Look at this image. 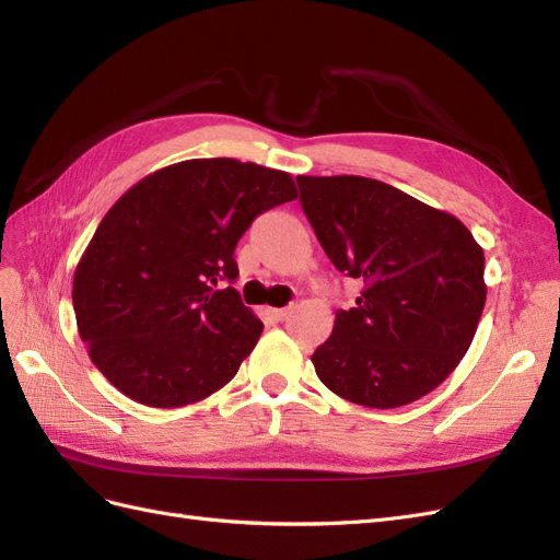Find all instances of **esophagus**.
Wrapping results in <instances>:
<instances>
[{"instance_id": "1", "label": "esophagus", "mask_w": 560, "mask_h": 560, "mask_svg": "<svg viewBox=\"0 0 560 560\" xmlns=\"http://www.w3.org/2000/svg\"><path fill=\"white\" fill-rule=\"evenodd\" d=\"M290 311H292V306H287V308H268V315L273 317L276 322H282L287 315H290Z\"/></svg>"}]
</instances>
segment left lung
I'll return each instance as SVG.
<instances>
[{"label": "left lung", "instance_id": "obj_1", "mask_svg": "<svg viewBox=\"0 0 560 560\" xmlns=\"http://www.w3.org/2000/svg\"><path fill=\"white\" fill-rule=\"evenodd\" d=\"M331 264L364 284L313 352L331 393L369 409L425 397L460 364L486 303L483 249L453 214L378 179L296 177Z\"/></svg>", "mask_w": 560, "mask_h": 560}]
</instances>
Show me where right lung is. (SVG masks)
Returning a JSON list of instances; mask_svg holds the SVG:
<instances>
[{
  "label": "right lung",
  "instance_id": "1",
  "mask_svg": "<svg viewBox=\"0 0 560 560\" xmlns=\"http://www.w3.org/2000/svg\"><path fill=\"white\" fill-rule=\"evenodd\" d=\"M290 173L191 159L147 175L103 217L74 270L81 341L103 376L154 409L224 387L261 319L233 287V252L254 217L294 200Z\"/></svg>",
  "mask_w": 560,
  "mask_h": 560
}]
</instances>
